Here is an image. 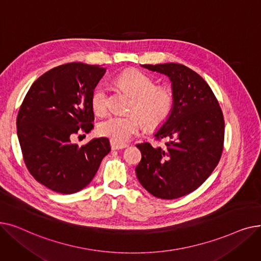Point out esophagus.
Returning a JSON list of instances; mask_svg holds the SVG:
<instances>
[{
    "label": "esophagus",
    "mask_w": 261,
    "mask_h": 261,
    "mask_svg": "<svg viewBox=\"0 0 261 261\" xmlns=\"http://www.w3.org/2000/svg\"><path fill=\"white\" fill-rule=\"evenodd\" d=\"M127 147H128L127 144H117L116 142L111 141V149H112V150H120V149L127 148Z\"/></svg>",
    "instance_id": "34e87169"
}]
</instances>
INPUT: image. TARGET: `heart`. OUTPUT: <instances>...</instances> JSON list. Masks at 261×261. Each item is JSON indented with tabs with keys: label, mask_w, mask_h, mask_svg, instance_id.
I'll return each instance as SVG.
<instances>
[{
	"label": "heart",
	"mask_w": 261,
	"mask_h": 261,
	"mask_svg": "<svg viewBox=\"0 0 261 261\" xmlns=\"http://www.w3.org/2000/svg\"><path fill=\"white\" fill-rule=\"evenodd\" d=\"M117 85L127 90L134 101L131 111L125 115L115 114L100 122L98 131L117 144L126 143L138 135L146 126L154 129L162 126L171 114L173 108V95L166 87H155L151 77L138 70H128L116 78ZM94 111L106 114L109 108L108 92L103 85L96 87L91 98Z\"/></svg>",
	"instance_id": "obj_1"
}]
</instances>
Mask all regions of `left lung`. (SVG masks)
<instances>
[{
    "label": "left lung",
    "instance_id": "1",
    "mask_svg": "<svg viewBox=\"0 0 261 261\" xmlns=\"http://www.w3.org/2000/svg\"><path fill=\"white\" fill-rule=\"evenodd\" d=\"M171 82L173 108L155 132L165 146L138 144L142 160L135 168L142 186L152 196L172 200L196 190L218 165L224 141V119L210 86L179 63L141 64Z\"/></svg>",
    "mask_w": 261,
    "mask_h": 261
}]
</instances>
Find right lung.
I'll list each match as a JSON object with an SVG mask.
<instances>
[{"mask_svg": "<svg viewBox=\"0 0 261 261\" xmlns=\"http://www.w3.org/2000/svg\"><path fill=\"white\" fill-rule=\"evenodd\" d=\"M106 73L100 65L72 62L39 77L27 92L17 117V134L27 169L56 193L75 194L93 180L111 147L107 138L72 143L93 128L92 94Z\"/></svg>", "mask_w": 261, "mask_h": 261, "instance_id": "obj_1", "label": "right lung"}]
</instances>
